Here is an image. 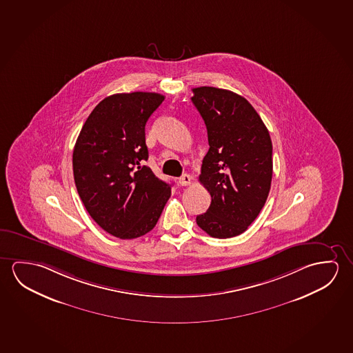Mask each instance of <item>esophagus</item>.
<instances>
[{
	"label": "esophagus",
	"instance_id": "esophagus-1",
	"mask_svg": "<svg viewBox=\"0 0 353 353\" xmlns=\"http://www.w3.org/2000/svg\"><path fill=\"white\" fill-rule=\"evenodd\" d=\"M178 183H179V184L181 185V186H186V185H190V175H189V174H183V175L180 176L179 179H178Z\"/></svg>",
	"mask_w": 353,
	"mask_h": 353
}]
</instances>
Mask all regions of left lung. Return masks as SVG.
Listing matches in <instances>:
<instances>
[{"instance_id":"left-lung-1","label":"left lung","mask_w":353,"mask_h":353,"mask_svg":"<svg viewBox=\"0 0 353 353\" xmlns=\"http://www.w3.org/2000/svg\"><path fill=\"white\" fill-rule=\"evenodd\" d=\"M191 101L208 136L199 180L211 195L196 223L213 238L241 234L258 217L272 179V142L252 104L230 90L194 88Z\"/></svg>"}]
</instances>
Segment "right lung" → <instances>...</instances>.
I'll list each match as a JSON object with an SVG mask.
<instances>
[{"instance_id":"obj_1","label":"right lung","mask_w":353,"mask_h":353,"mask_svg":"<svg viewBox=\"0 0 353 353\" xmlns=\"http://www.w3.org/2000/svg\"><path fill=\"white\" fill-rule=\"evenodd\" d=\"M164 95L107 97L85 120L73 148L74 184L90 217L109 234L134 239L154 228L170 185L142 165L148 159L145 126Z\"/></svg>"}]
</instances>
